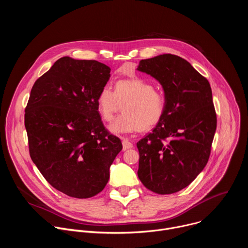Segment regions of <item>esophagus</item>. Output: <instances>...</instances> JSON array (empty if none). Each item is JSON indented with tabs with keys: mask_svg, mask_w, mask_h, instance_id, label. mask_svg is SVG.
I'll list each match as a JSON object with an SVG mask.
<instances>
[{
	"mask_svg": "<svg viewBox=\"0 0 248 248\" xmlns=\"http://www.w3.org/2000/svg\"><path fill=\"white\" fill-rule=\"evenodd\" d=\"M122 140H123V150H124V151H125V150L130 149V148L133 147V144L130 142V141H129L128 139L123 138Z\"/></svg>",
	"mask_w": 248,
	"mask_h": 248,
	"instance_id": "obj_1",
	"label": "esophagus"
}]
</instances>
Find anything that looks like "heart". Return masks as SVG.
<instances>
[{"label": "heart", "mask_w": 248, "mask_h": 248, "mask_svg": "<svg viewBox=\"0 0 248 248\" xmlns=\"http://www.w3.org/2000/svg\"><path fill=\"white\" fill-rule=\"evenodd\" d=\"M122 105L124 113L109 125L110 132L114 134L148 130L160 123L166 111L165 96L141 78L119 80L115 90L109 86L100 90L97 109L105 122H111Z\"/></svg>", "instance_id": "heart-1"}]
</instances>
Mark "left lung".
Returning <instances> with one entry per match:
<instances>
[{"label":"left lung","instance_id":"left-lung-1","mask_svg":"<svg viewBox=\"0 0 248 248\" xmlns=\"http://www.w3.org/2000/svg\"><path fill=\"white\" fill-rule=\"evenodd\" d=\"M137 70L160 82L163 119L139 140L138 178L149 190L171 194L189 186L205 168L217 117L209 81L185 59L163 54L141 60Z\"/></svg>","mask_w":248,"mask_h":248}]
</instances>
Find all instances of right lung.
Masks as SVG:
<instances>
[{"label":"right lung","instance_id":"add662e5","mask_svg":"<svg viewBox=\"0 0 248 248\" xmlns=\"http://www.w3.org/2000/svg\"><path fill=\"white\" fill-rule=\"evenodd\" d=\"M110 73L97 61L62 57L30 92L24 115L30 157L46 181L70 197L101 192L123 149L97 109V96Z\"/></svg>","mask_w":248,"mask_h":248}]
</instances>
